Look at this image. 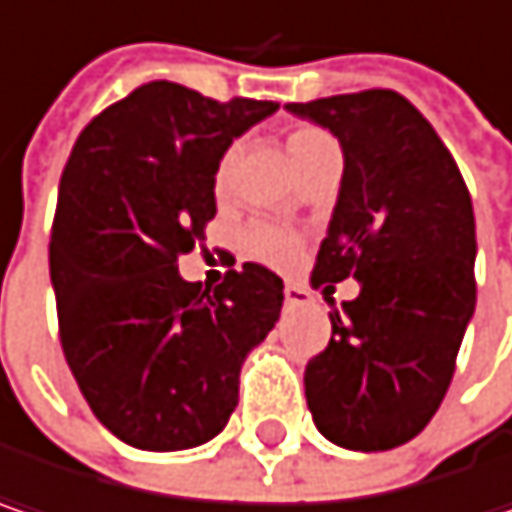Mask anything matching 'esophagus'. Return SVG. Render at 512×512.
Returning <instances> with one entry per match:
<instances>
[{
    "label": "esophagus",
    "mask_w": 512,
    "mask_h": 512,
    "mask_svg": "<svg viewBox=\"0 0 512 512\" xmlns=\"http://www.w3.org/2000/svg\"><path fill=\"white\" fill-rule=\"evenodd\" d=\"M284 299H287L290 307H302V304L313 302V296L304 290L302 284H287V287H284Z\"/></svg>",
    "instance_id": "1"
}]
</instances>
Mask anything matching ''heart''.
<instances>
[{"label":"heart","instance_id":"heart-1","mask_svg":"<svg viewBox=\"0 0 512 512\" xmlns=\"http://www.w3.org/2000/svg\"><path fill=\"white\" fill-rule=\"evenodd\" d=\"M284 146L290 152V158L296 163V169L310 163L313 158L325 155V152H337V143L328 131H322L319 125H293L287 128V137H284ZM237 143H231L219 161H216V169H213V190L216 193H225L228 181H231V172H234V163H237ZM243 249L249 255L260 260V263H269V266H290L296 257H299V249H302V240L281 228V225H272V222H252L243 234Z\"/></svg>","mask_w":512,"mask_h":512}]
</instances>
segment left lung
Here are the masks:
<instances>
[{
    "label": "left lung",
    "instance_id": "1",
    "mask_svg": "<svg viewBox=\"0 0 512 512\" xmlns=\"http://www.w3.org/2000/svg\"><path fill=\"white\" fill-rule=\"evenodd\" d=\"M287 111L328 128L346 161L313 287L360 281L304 369L307 407L331 442L387 451L437 413L475 313L472 196L440 134L395 90Z\"/></svg>",
    "mask_w": 512,
    "mask_h": 512
}]
</instances>
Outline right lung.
Instances as JSON below:
<instances>
[{
  "label": "right lung",
  "instance_id": "1",
  "mask_svg": "<svg viewBox=\"0 0 512 512\" xmlns=\"http://www.w3.org/2000/svg\"><path fill=\"white\" fill-rule=\"evenodd\" d=\"M272 111L149 81L72 146L49 243L61 349L96 419L134 448L213 440L246 354L281 316L284 281L266 266L243 263L213 290L178 275L216 216L219 155Z\"/></svg>",
  "mask_w": 512,
  "mask_h": 512
}]
</instances>
